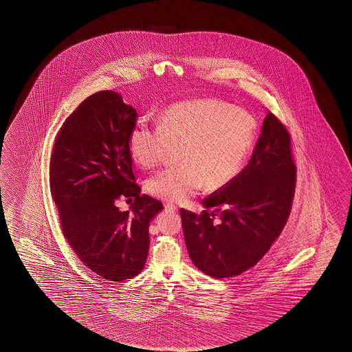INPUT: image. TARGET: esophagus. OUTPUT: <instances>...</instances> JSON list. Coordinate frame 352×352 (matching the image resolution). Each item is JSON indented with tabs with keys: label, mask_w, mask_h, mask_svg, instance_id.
<instances>
[{
	"label": "esophagus",
	"mask_w": 352,
	"mask_h": 352,
	"mask_svg": "<svg viewBox=\"0 0 352 352\" xmlns=\"http://www.w3.org/2000/svg\"><path fill=\"white\" fill-rule=\"evenodd\" d=\"M164 208H166V210L169 211V212H177V211H178V206L174 205L172 202H167V204L164 205Z\"/></svg>",
	"instance_id": "1"
}]
</instances>
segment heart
Returning <instances> with one entry per match:
<instances>
[{
	"mask_svg": "<svg viewBox=\"0 0 352 352\" xmlns=\"http://www.w3.org/2000/svg\"><path fill=\"white\" fill-rule=\"evenodd\" d=\"M256 133L248 111L227 104L199 99L170 107L156 126L139 124L129 135L133 162L153 168L179 150L177 167L155 174L147 183L152 195L185 201L204 185L219 190L241 172Z\"/></svg>",
	"mask_w": 352,
	"mask_h": 352,
	"instance_id": "obj_1",
	"label": "heart"
}]
</instances>
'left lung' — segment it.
<instances>
[{
    "instance_id": "1",
    "label": "left lung",
    "mask_w": 352,
    "mask_h": 352,
    "mask_svg": "<svg viewBox=\"0 0 352 352\" xmlns=\"http://www.w3.org/2000/svg\"><path fill=\"white\" fill-rule=\"evenodd\" d=\"M294 189L291 136L269 113L242 172L202 200L206 210L200 214L180 210L186 248L196 267L208 276L227 278L256 265L287 222Z\"/></svg>"
}]
</instances>
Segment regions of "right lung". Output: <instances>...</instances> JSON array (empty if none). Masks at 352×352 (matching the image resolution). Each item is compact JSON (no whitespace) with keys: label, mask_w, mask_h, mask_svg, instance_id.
Instances as JSON below:
<instances>
[{"label":"right lung","mask_w":352,"mask_h":352,"mask_svg":"<svg viewBox=\"0 0 352 352\" xmlns=\"http://www.w3.org/2000/svg\"><path fill=\"white\" fill-rule=\"evenodd\" d=\"M138 111L114 91L85 99L65 120L52 148L49 180L65 239L82 263L107 281L144 269L151 219L161 201L141 195L129 152ZM134 199L131 212L115 202Z\"/></svg>","instance_id":"1"}]
</instances>
